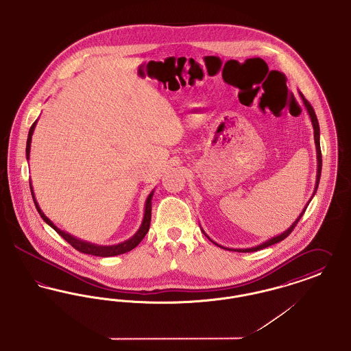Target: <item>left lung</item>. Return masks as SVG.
Returning <instances> with one entry per match:
<instances>
[{
    "label": "left lung",
    "mask_w": 351,
    "mask_h": 351,
    "mask_svg": "<svg viewBox=\"0 0 351 351\" xmlns=\"http://www.w3.org/2000/svg\"><path fill=\"white\" fill-rule=\"evenodd\" d=\"M300 97L302 98V102L305 104V107H306V111H308V114H309L310 121H311V124H313V128H314V142H315V149H317V178H315V186H314V191H313V195H311V197H310L309 202H308V204L304 208V210L301 212V215L297 217V220L290 226V227L285 230V232H282L281 234H278V236H274V237H271V239H269L267 240L265 243H263V244H260V245H256V247H245V249H233V247H223V245H219L217 243H215L213 240H210L208 236H206V232L203 230V233L206 234V237L215 244V245H217V247H223V249H227V250H233V252H256V250H260V249H264V247H270V245H273V244H277V243H280V241H282L284 239H287L289 234L291 233V230L294 229V227L297 226V223L300 221V219L302 217V215L305 213V209L308 208L309 206L310 202H311V199H313V196L315 195V192H317V188H318V184H319V179H321V169H322V154H321V147H319V124H318V119H317V117H315V112H314V110H313V107H311V104L305 99V97L302 95V93H300Z\"/></svg>",
    "instance_id": "8db88e82"
}]
</instances>
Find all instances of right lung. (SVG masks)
<instances>
[{
  "instance_id": "obj_1",
  "label": "right lung",
  "mask_w": 351,
  "mask_h": 351,
  "mask_svg": "<svg viewBox=\"0 0 351 351\" xmlns=\"http://www.w3.org/2000/svg\"><path fill=\"white\" fill-rule=\"evenodd\" d=\"M36 124L37 121L33 123V125L30 127L29 130V135H27V142H26V159L29 160V156H30V145H32V136H33V132H34V128H36ZM30 191H32V196H33V200H34V204L36 208L38 210V213L41 215L43 221L46 224H49L50 227L53 228L61 237H63L70 245L73 247H75L77 250L86 253V254H93V256H98V257H111V256H118V254H123L127 253L130 250H132L134 247H138L139 243L145 239L148 229H149V224H151V204H152V196H154V191L148 195L147 200H145V216H143V221L141 224L139 229L136 230V233L125 240L123 243H119V244H115V245H97V244H93V243H88V241H84L81 239H77L74 237L73 234L64 232L62 229L57 227L49 217L45 216V213L42 212L41 208L38 206L37 200H36V196H34V192H33V186H32V182H30Z\"/></svg>"
}]
</instances>
